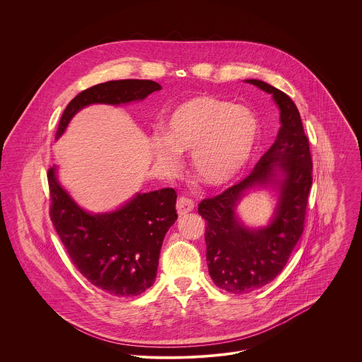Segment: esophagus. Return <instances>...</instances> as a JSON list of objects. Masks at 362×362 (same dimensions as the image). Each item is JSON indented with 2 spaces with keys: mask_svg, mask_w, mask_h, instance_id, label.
<instances>
[{
  "mask_svg": "<svg viewBox=\"0 0 362 362\" xmlns=\"http://www.w3.org/2000/svg\"><path fill=\"white\" fill-rule=\"evenodd\" d=\"M194 210V202L185 197H181L178 201H177V213L180 216L182 214H187L189 211Z\"/></svg>",
  "mask_w": 362,
  "mask_h": 362,
  "instance_id": "34e87169",
  "label": "esophagus"
}]
</instances>
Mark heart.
Returning <instances> with one entry per match:
<instances>
[{"label":"heart","instance_id":"heart-1","mask_svg":"<svg viewBox=\"0 0 362 362\" xmlns=\"http://www.w3.org/2000/svg\"><path fill=\"white\" fill-rule=\"evenodd\" d=\"M164 135H156V158L170 168L180 152H189L197 177L210 187L233 182L254 155L259 138L257 115L244 105L210 95L175 104L164 119Z\"/></svg>","mask_w":362,"mask_h":362}]
</instances>
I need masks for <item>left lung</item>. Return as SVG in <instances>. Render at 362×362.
<instances>
[{
	"mask_svg": "<svg viewBox=\"0 0 362 362\" xmlns=\"http://www.w3.org/2000/svg\"><path fill=\"white\" fill-rule=\"evenodd\" d=\"M244 82L272 95L280 110L281 127L247 178L198 207L207 223L209 274L217 287L233 294L258 290L284 269L304 231L312 184L310 144L297 105L263 81ZM263 189L275 198L274 213L266 225L248 226L238 206L250 193Z\"/></svg>",
	"mask_w": 362,
	"mask_h": 362,
	"instance_id": "obj_1",
	"label": "left lung"
}]
</instances>
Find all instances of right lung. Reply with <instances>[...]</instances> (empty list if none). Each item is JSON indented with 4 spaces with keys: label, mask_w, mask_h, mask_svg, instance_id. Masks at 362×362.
Instances as JSON below:
<instances>
[{
    "label": "right lung",
    "mask_w": 362,
    "mask_h": 362,
    "mask_svg": "<svg viewBox=\"0 0 362 362\" xmlns=\"http://www.w3.org/2000/svg\"><path fill=\"white\" fill-rule=\"evenodd\" d=\"M161 86L153 81L122 79L92 86L74 98L62 112L55 139L71 119L92 104L134 103ZM50 217L76 269L98 288L118 297H134L153 286L164 235L175 223L177 194L173 188L136 192L110 211L90 213L58 180V167L47 174Z\"/></svg>",
    "instance_id": "right-lung-1"
}]
</instances>
